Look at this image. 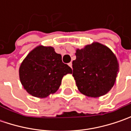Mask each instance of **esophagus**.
Returning a JSON list of instances; mask_svg holds the SVG:
<instances>
[{"label":"esophagus","instance_id":"1","mask_svg":"<svg viewBox=\"0 0 131 131\" xmlns=\"http://www.w3.org/2000/svg\"><path fill=\"white\" fill-rule=\"evenodd\" d=\"M68 66H70L71 68H72V63H71H71H68Z\"/></svg>","mask_w":131,"mask_h":131}]
</instances>
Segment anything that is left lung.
<instances>
[{"mask_svg": "<svg viewBox=\"0 0 131 131\" xmlns=\"http://www.w3.org/2000/svg\"><path fill=\"white\" fill-rule=\"evenodd\" d=\"M73 77L81 93L91 98L106 94L115 83L119 63L113 52L98 42L77 49Z\"/></svg>", "mask_w": 131, "mask_h": 131, "instance_id": "obj_1", "label": "left lung"}]
</instances>
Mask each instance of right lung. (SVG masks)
<instances>
[{
    "label": "right lung",
    "instance_id": "obj_1",
    "mask_svg": "<svg viewBox=\"0 0 131 131\" xmlns=\"http://www.w3.org/2000/svg\"><path fill=\"white\" fill-rule=\"evenodd\" d=\"M72 73V69L62 62L61 54L52 47L39 45L31 50L19 68L24 89L30 95L46 98L57 92L63 76Z\"/></svg>",
    "mask_w": 131,
    "mask_h": 131
}]
</instances>
